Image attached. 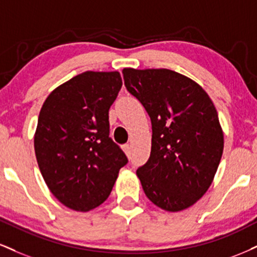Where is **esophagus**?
Returning a JSON list of instances; mask_svg holds the SVG:
<instances>
[{
	"label": "esophagus",
	"mask_w": 257,
	"mask_h": 257,
	"mask_svg": "<svg viewBox=\"0 0 257 257\" xmlns=\"http://www.w3.org/2000/svg\"><path fill=\"white\" fill-rule=\"evenodd\" d=\"M123 151H124V153L126 154V156H131V146H129L128 144L123 145Z\"/></svg>",
	"instance_id": "34e87169"
}]
</instances>
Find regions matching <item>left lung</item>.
<instances>
[{"label": "left lung", "mask_w": 257, "mask_h": 257, "mask_svg": "<svg viewBox=\"0 0 257 257\" xmlns=\"http://www.w3.org/2000/svg\"><path fill=\"white\" fill-rule=\"evenodd\" d=\"M126 91L152 122V148L138 169L142 189L169 212L188 208L211 185L224 150L214 104L195 81L170 69L124 68Z\"/></svg>", "instance_id": "8db88e82"}]
</instances>
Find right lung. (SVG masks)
I'll list each match as a JSON object with an SVG mask.
<instances>
[{
  "instance_id": "1",
  "label": "right lung",
  "mask_w": 257,
  "mask_h": 257,
  "mask_svg": "<svg viewBox=\"0 0 257 257\" xmlns=\"http://www.w3.org/2000/svg\"><path fill=\"white\" fill-rule=\"evenodd\" d=\"M120 87L118 72H85L54 89L39 112V170L54 196L74 211L101 205L128 163L109 137V109Z\"/></svg>"
}]
</instances>
